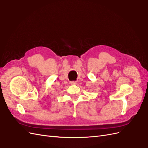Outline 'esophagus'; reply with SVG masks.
<instances>
[{
  "label": "esophagus",
  "mask_w": 148,
  "mask_h": 148,
  "mask_svg": "<svg viewBox=\"0 0 148 148\" xmlns=\"http://www.w3.org/2000/svg\"><path fill=\"white\" fill-rule=\"evenodd\" d=\"M77 82H76V81H73V82H70V84H72V85L77 84Z\"/></svg>",
  "instance_id": "obj_1"
}]
</instances>
